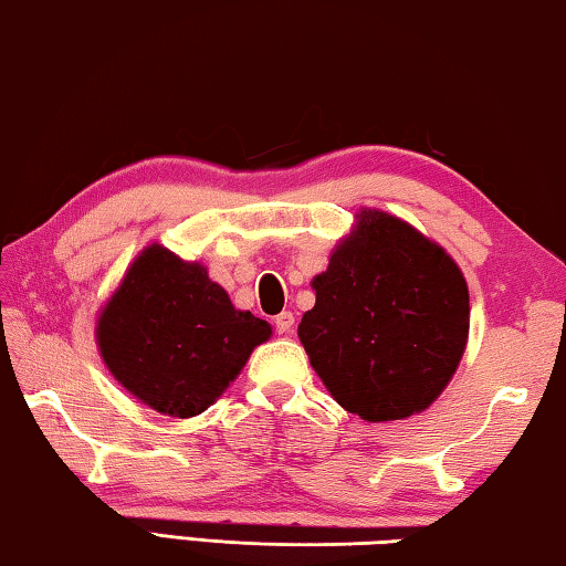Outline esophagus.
Listing matches in <instances>:
<instances>
[{"label": "esophagus", "mask_w": 566, "mask_h": 566, "mask_svg": "<svg viewBox=\"0 0 566 566\" xmlns=\"http://www.w3.org/2000/svg\"><path fill=\"white\" fill-rule=\"evenodd\" d=\"M274 327H276V332L282 334V337H292V334H294V314L282 312L280 317L274 319Z\"/></svg>", "instance_id": "1"}]
</instances>
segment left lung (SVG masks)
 <instances>
[{"mask_svg": "<svg viewBox=\"0 0 566 566\" xmlns=\"http://www.w3.org/2000/svg\"><path fill=\"white\" fill-rule=\"evenodd\" d=\"M312 286L317 302L296 332L339 407L395 421L442 395L469 337L464 274L442 247L361 209Z\"/></svg>", "mask_w": 566, "mask_h": 566, "instance_id": "1", "label": "left lung"}]
</instances>
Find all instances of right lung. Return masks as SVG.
Segmentation results:
<instances>
[{"label": "right lung", "mask_w": 566, "mask_h": 566, "mask_svg": "<svg viewBox=\"0 0 566 566\" xmlns=\"http://www.w3.org/2000/svg\"><path fill=\"white\" fill-rule=\"evenodd\" d=\"M270 322L239 312L199 262L149 244L97 319V344L114 379L169 417H195L234 381Z\"/></svg>", "instance_id": "1"}]
</instances>
